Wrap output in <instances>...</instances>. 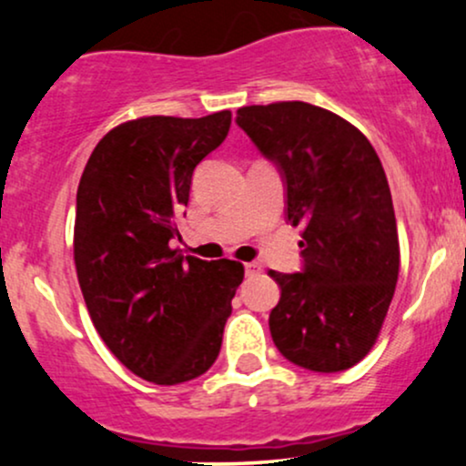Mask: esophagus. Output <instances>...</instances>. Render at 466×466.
<instances>
[{
	"instance_id": "1",
	"label": "esophagus",
	"mask_w": 466,
	"mask_h": 466,
	"mask_svg": "<svg viewBox=\"0 0 466 466\" xmlns=\"http://www.w3.org/2000/svg\"><path fill=\"white\" fill-rule=\"evenodd\" d=\"M263 271V265L260 263H245V274L248 276H258Z\"/></svg>"
}]
</instances>
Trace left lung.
<instances>
[{"mask_svg": "<svg viewBox=\"0 0 466 466\" xmlns=\"http://www.w3.org/2000/svg\"><path fill=\"white\" fill-rule=\"evenodd\" d=\"M237 122L278 164L287 221L302 229V274L269 271L280 285L269 313L276 349L307 370L352 368L381 333L399 280L381 159L355 125L302 100L240 106Z\"/></svg>", "mask_w": 466, "mask_h": 466, "instance_id": "8db88e82", "label": "left lung"}]
</instances>
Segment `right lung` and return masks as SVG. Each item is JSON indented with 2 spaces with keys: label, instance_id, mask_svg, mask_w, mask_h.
Here are the masks:
<instances>
[{
  "label": "right lung",
  "instance_id": "right-lung-1",
  "mask_svg": "<svg viewBox=\"0 0 466 466\" xmlns=\"http://www.w3.org/2000/svg\"><path fill=\"white\" fill-rule=\"evenodd\" d=\"M232 111L144 116L96 144L80 177L74 263L92 322L133 374L175 386L221 350L245 269L170 249L188 206L192 170L226 140Z\"/></svg>",
  "mask_w": 466,
  "mask_h": 466
}]
</instances>
